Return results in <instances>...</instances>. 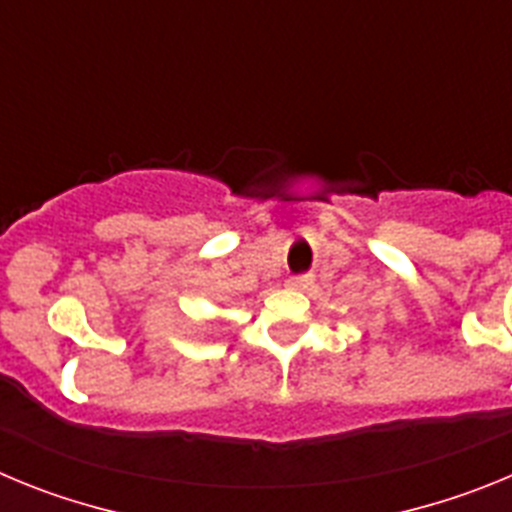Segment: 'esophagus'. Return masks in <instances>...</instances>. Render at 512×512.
<instances>
[{"label":"esophagus","mask_w":512,"mask_h":512,"mask_svg":"<svg viewBox=\"0 0 512 512\" xmlns=\"http://www.w3.org/2000/svg\"><path fill=\"white\" fill-rule=\"evenodd\" d=\"M287 287L307 289V287H310V277H307V274H297V277H289L287 279Z\"/></svg>","instance_id":"34e87169"}]
</instances>
